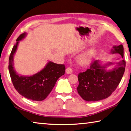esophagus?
<instances>
[{"mask_svg":"<svg viewBox=\"0 0 131 131\" xmlns=\"http://www.w3.org/2000/svg\"><path fill=\"white\" fill-rule=\"evenodd\" d=\"M66 73L67 74H71V73H72L73 70L71 67H68V68H66Z\"/></svg>","mask_w":131,"mask_h":131,"instance_id":"1","label":"esophagus"}]
</instances>
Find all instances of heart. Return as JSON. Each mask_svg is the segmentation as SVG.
I'll list each match as a JSON object with an SVG mask.
<instances>
[{"instance_id": "heart-1", "label": "heart", "mask_w": 131, "mask_h": 131, "mask_svg": "<svg viewBox=\"0 0 131 131\" xmlns=\"http://www.w3.org/2000/svg\"><path fill=\"white\" fill-rule=\"evenodd\" d=\"M92 52H89L85 53L81 55L80 57V61L83 64H85L91 60V58L92 57Z\"/></svg>"}]
</instances>
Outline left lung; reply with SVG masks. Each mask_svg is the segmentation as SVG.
Instances as JSON below:
<instances>
[{
    "label": "left lung",
    "instance_id": "1",
    "mask_svg": "<svg viewBox=\"0 0 131 131\" xmlns=\"http://www.w3.org/2000/svg\"><path fill=\"white\" fill-rule=\"evenodd\" d=\"M112 53H119L123 58L124 48L122 44L113 47ZM98 60L91 63L90 68L78 75L79 94L87 102H96L109 97L119 85L124 75L125 61L118 62L117 67L112 71H107L106 66L99 64ZM110 63L107 65H110Z\"/></svg>",
    "mask_w": 131,
    "mask_h": 131
}]
</instances>
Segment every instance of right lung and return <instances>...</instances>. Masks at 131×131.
Segmentation results:
<instances>
[{"instance_id":"1","label":"right lung","mask_w":131,"mask_h":131,"mask_svg":"<svg viewBox=\"0 0 131 131\" xmlns=\"http://www.w3.org/2000/svg\"><path fill=\"white\" fill-rule=\"evenodd\" d=\"M25 35L26 33L21 34L12 48L9 58V75L12 84L19 94L32 100L41 101L50 94L58 79L64 75L66 67L64 64L50 61L46 67L38 73L31 76H19L13 67L14 55L19 41L24 38Z\"/></svg>"}]
</instances>
